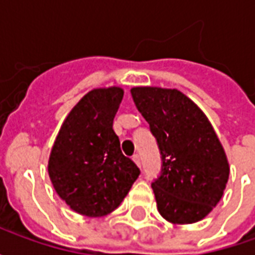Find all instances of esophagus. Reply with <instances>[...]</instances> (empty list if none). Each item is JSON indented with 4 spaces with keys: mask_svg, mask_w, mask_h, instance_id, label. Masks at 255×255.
<instances>
[{
    "mask_svg": "<svg viewBox=\"0 0 255 255\" xmlns=\"http://www.w3.org/2000/svg\"><path fill=\"white\" fill-rule=\"evenodd\" d=\"M132 160H133V162H135V164H136V165H138V166L142 165V162H140V155H139V154L133 155Z\"/></svg>",
    "mask_w": 255,
    "mask_h": 255,
    "instance_id": "esophagus-1",
    "label": "esophagus"
}]
</instances>
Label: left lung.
<instances>
[{"label": "left lung", "instance_id": "8db88e82", "mask_svg": "<svg viewBox=\"0 0 255 255\" xmlns=\"http://www.w3.org/2000/svg\"><path fill=\"white\" fill-rule=\"evenodd\" d=\"M131 95L160 150L161 172L151 183L158 212L175 224L197 223L219 203L230 176L212 124L177 90L133 87Z\"/></svg>", "mask_w": 255, "mask_h": 255}]
</instances>
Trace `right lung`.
<instances>
[{"label":"right lung","instance_id":"obj_1","mask_svg":"<svg viewBox=\"0 0 255 255\" xmlns=\"http://www.w3.org/2000/svg\"><path fill=\"white\" fill-rule=\"evenodd\" d=\"M123 95L120 87L90 91L68 115L53 144L47 166L53 187L83 216L113 212L140 173L122 153L113 131Z\"/></svg>","mask_w":255,"mask_h":255}]
</instances>
